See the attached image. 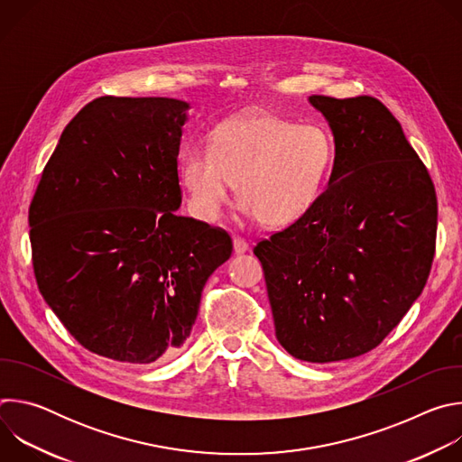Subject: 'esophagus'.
<instances>
[{
  "mask_svg": "<svg viewBox=\"0 0 462 462\" xmlns=\"http://www.w3.org/2000/svg\"><path fill=\"white\" fill-rule=\"evenodd\" d=\"M248 250V243L241 237H234V252L236 254H245Z\"/></svg>",
  "mask_w": 462,
  "mask_h": 462,
  "instance_id": "obj_1",
  "label": "esophagus"
}]
</instances>
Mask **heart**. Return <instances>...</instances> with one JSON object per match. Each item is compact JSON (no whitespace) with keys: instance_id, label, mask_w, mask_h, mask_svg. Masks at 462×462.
<instances>
[{"instance_id":"obj_1","label":"heart","mask_w":462,"mask_h":462,"mask_svg":"<svg viewBox=\"0 0 462 462\" xmlns=\"http://www.w3.org/2000/svg\"><path fill=\"white\" fill-rule=\"evenodd\" d=\"M335 162L337 144L323 125L254 113L219 124L210 153L186 150L179 179L191 212L205 221L219 217L237 184L246 214L265 226H287L319 201Z\"/></svg>"}]
</instances>
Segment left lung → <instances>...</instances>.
I'll return each mask as SVG.
<instances>
[{
  "label": "left lung",
  "instance_id": "left-lung-1",
  "mask_svg": "<svg viewBox=\"0 0 462 462\" xmlns=\"http://www.w3.org/2000/svg\"><path fill=\"white\" fill-rule=\"evenodd\" d=\"M337 162L314 208L255 245L276 338L312 364L374 349L420 296L437 236L431 177L373 97H309Z\"/></svg>",
  "mask_w": 462,
  "mask_h": 462
}]
</instances>
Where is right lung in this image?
Segmentation results:
<instances>
[{"mask_svg": "<svg viewBox=\"0 0 462 462\" xmlns=\"http://www.w3.org/2000/svg\"><path fill=\"white\" fill-rule=\"evenodd\" d=\"M188 102L100 97L60 137L29 208L38 289L75 340L152 364L189 337L232 239L177 214Z\"/></svg>", "mask_w": 462, "mask_h": 462, "instance_id": "add662e5", "label": "right lung"}]
</instances>
